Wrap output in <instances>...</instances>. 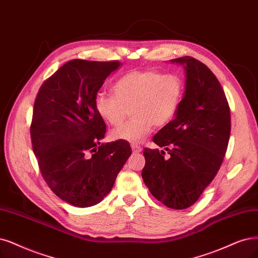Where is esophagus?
<instances>
[{
  "instance_id": "obj_1",
  "label": "esophagus",
  "mask_w": 258,
  "mask_h": 258,
  "mask_svg": "<svg viewBox=\"0 0 258 258\" xmlns=\"http://www.w3.org/2000/svg\"><path fill=\"white\" fill-rule=\"evenodd\" d=\"M131 147H132V150H133V152H134V153H139V152H141V147L138 146V145L132 144Z\"/></svg>"
}]
</instances>
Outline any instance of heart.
Masks as SVG:
<instances>
[{
    "instance_id": "obj_1",
    "label": "heart",
    "mask_w": 258,
    "mask_h": 258,
    "mask_svg": "<svg viewBox=\"0 0 258 258\" xmlns=\"http://www.w3.org/2000/svg\"><path fill=\"white\" fill-rule=\"evenodd\" d=\"M184 90V82L178 75L134 70L113 84L114 95L98 92L94 106L100 117L111 126L122 124L131 109L133 118L112 131L111 138L138 144L150 134L153 125L163 127L173 120Z\"/></svg>"
}]
</instances>
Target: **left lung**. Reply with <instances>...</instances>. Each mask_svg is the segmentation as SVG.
I'll return each mask as SVG.
<instances>
[{"mask_svg": "<svg viewBox=\"0 0 258 258\" xmlns=\"http://www.w3.org/2000/svg\"><path fill=\"white\" fill-rule=\"evenodd\" d=\"M171 61L184 66V98L175 118L153 137L164 150H144L141 176L158 201L185 209L198 201L221 167L231 112L221 84L206 64L190 56Z\"/></svg>", "mask_w": 258, "mask_h": 258, "instance_id": "1", "label": "left lung"}]
</instances>
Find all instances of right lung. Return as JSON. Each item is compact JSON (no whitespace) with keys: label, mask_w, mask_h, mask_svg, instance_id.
<instances>
[{"label":"right lung","mask_w":258,"mask_h":258,"mask_svg":"<svg viewBox=\"0 0 258 258\" xmlns=\"http://www.w3.org/2000/svg\"><path fill=\"white\" fill-rule=\"evenodd\" d=\"M120 61L73 59L45 80L34 103L31 139L52 191L76 207L100 203L132 154L127 141L100 145L106 124L94 98Z\"/></svg>","instance_id":"add662e5"}]
</instances>
